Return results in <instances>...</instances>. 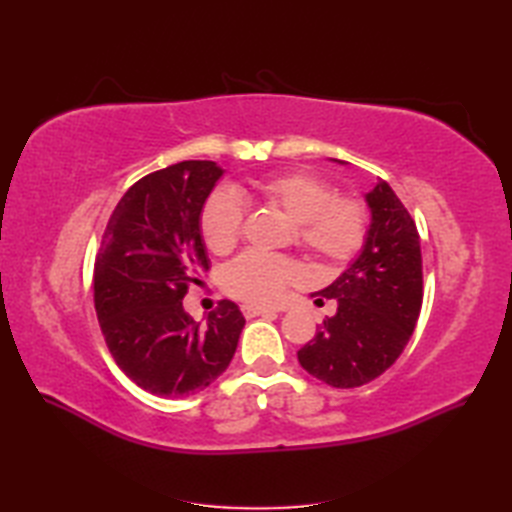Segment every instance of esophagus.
Masks as SVG:
<instances>
[{
  "instance_id": "obj_1",
  "label": "esophagus",
  "mask_w": 512,
  "mask_h": 512,
  "mask_svg": "<svg viewBox=\"0 0 512 512\" xmlns=\"http://www.w3.org/2000/svg\"><path fill=\"white\" fill-rule=\"evenodd\" d=\"M241 312L245 318H254V316H262V314H273L277 309L273 307H265V305H254V303H245L241 305Z\"/></svg>"
}]
</instances>
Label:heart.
I'll use <instances>...</instances> for the list:
<instances>
[{
  "mask_svg": "<svg viewBox=\"0 0 512 512\" xmlns=\"http://www.w3.org/2000/svg\"><path fill=\"white\" fill-rule=\"evenodd\" d=\"M247 196L290 218L294 241L320 269L350 265L367 243V203L359 196L337 194L327 179L309 173L271 175L254 181ZM243 220L241 200L230 192H215L200 211V235L211 252L226 254L237 245ZM294 280L297 267L282 256L250 252L222 269V288L247 303H275Z\"/></svg>",
  "mask_w": 512,
  "mask_h": 512,
  "instance_id": "b5f03b06",
  "label": "heart"
}]
</instances>
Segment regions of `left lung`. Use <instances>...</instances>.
Instances as JSON below:
<instances>
[{
    "label": "left lung",
    "mask_w": 512,
    "mask_h": 512,
    "mask_svg": "<svg viewBox=\"0 0 512 512\" xmlns=\"http://www.w3.org/2000/svg\"><path fill=\"white\" fill-rule=\"evenodd\" d=\"M367 203L363 254L316 294V303L335 299L337 312L297 352L307 374L335 389L382 376L404 352L423 305L421 239L410 211L380 177Z\"/></svg>",
    "instance_id": "left-lung-1"
}]
</instances>
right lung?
Listing matches in <instances>:
<instances>
[{
  "instance_id": "right-lung-1",
  "label": "right lung",
  "mask_w": 512,
  "mask_h": 512,
  "mask_svg": "<svg viewBox=\"0 0 512 512\" xmlns=\"http://www.w3.org/2000/svg\"><path fill=\"white\" fill-rule=\"evenodd\" d=\"M222 168L185 160L138 179L106 222L94 262V305L108 352L134 384L158 397H190L232 361L243 316L220 301L207 324L183 297L209 269L200 211Z\"/></svg>"
}]
</instances>
